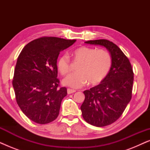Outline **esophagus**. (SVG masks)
<instances>
[{
	"mask_svg": "<svg viewBox=\"0 0 150 150\" xmlns=\"http://www.w3.org/2000/svg\"><path fill=\"white\" fill-rule=\"evenodd\" d=\"M67 93H68V94H71V93H74V92H76V90L71 89H67Z\"/></svg>",
	"mask_w": 150,
	"mask_h": 150,
	"instance_id": "esophagus-1",
	"label": "esophagus"
}]
</instances>
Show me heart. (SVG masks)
Returning <instances> with one entry per match:
<instances>
[{"mask_svg":"<svg viewBox=\"0 0 150 150\" xmlns=\"http://www.w3.org/2000/svg\"><path fill=\"white\" fill-rule=\"evenodd\" d=\"M74 63H79L75 73L65 77L63 84L71 88H80L89 83L91 85L100 84L106 79L112 65L111 55L107 50L81 46L71 52ZM57 69L61 74L66 75L71 70L69 57L63 54L57 61Z\"/></svg>","mask_w":150,"mask_h":150,"instance_id":"heart-1","label":"heart"}]
</instances>
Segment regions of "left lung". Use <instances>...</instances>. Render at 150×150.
Returning a JSON list of instances; mask_svg holds the SVG:
<instances>
[{
	"instance_id": "1",
	"label": "left lung",
	"mask_w": 150,
	"mask_h": 150,
	"mask_svg": "<svg viewBox=\"0 0 150 150\" xmlns=\"http://www.w3.org/2000/svg\"><path fill=\"white\" fill-rule=\"evenodd\" d=\"M85 43L105 47L112 57L107 76L98 85L83 91L85 98L81 106L83 119L87 123L106 126L117 120L130 102L134 73L128 57L112 42L97 40Z\"/></svg>"
}]
</instances>
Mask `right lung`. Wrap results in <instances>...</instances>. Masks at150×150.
<instances>
[{
	"label": "right lung",
	"instance_id": "add662e5",
	"mask_svg": "<svg viewBox=\"0 0 150 150\" xmlns=\"http://www.w3.org/2000/svg\"><path fill=\"white\" fill-rule=\"evenodd\" d=\"M75 40L42 37L26 44L18 56L12 84L17 104L33 122L46 124L56 120L67 89L59 86L57 59Z\"/></svg>",
	"mask_w": 150,
	"mask_h": 150
}]
</instances>
